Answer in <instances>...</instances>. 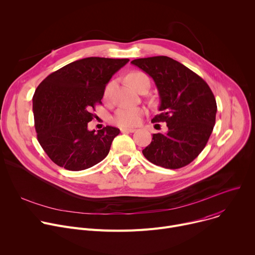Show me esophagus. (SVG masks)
Returning <instances> with one entry per match:
<instances>
[{"instance_id": "1", "label": "esophagus", "mask_w": 255, "mask_h": 255, "mask_svg": "<svg viewBox=\"0 0 255 255\" xmlns=\"http://www.w3.org/2000/svg\"><path fill=\"white\" fill-rule=\"evenodd\" d=\"M136 129L134 128H121V132H129V133H133L135 132Z\"/></svg>"}]
</instances>
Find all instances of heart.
Masks as SVG:
<instances>
[{
	"mask_svg": "<svg viewBox=\"0 0 255 255\" xmlns=\"http://www.w3.org/2000/svg\"><path fill=\"white\" fill-rule=\"evenodd\" d=\"M127 80L129 84L137 90L138 87L141 85L143 81L148 80L147 76L143 74V72L140 71H135L131 72L130 75H128ZM114 87V81L109 82L105 88L104 91V97L108 98L109 95L111 93V90ZM144 114V110L142 108H120L116 111L115 115L113 116V122L121 127H134L137 126L141 122V118Z\"/></svg>",
	"mask_w": 255,
	"mask_h": 255,
	"instance_id": "obj_1",
	"label": "heart"
}]
</instances>
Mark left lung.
Returning <instances> with one entry per match:
<instances>
[{
    "label": "left lung",
    "mask_w": 255,
    "mask_h": 255,
    "mask_svg": "<svg viewBox=\"0 0 255 255\" xmlns=\"http://www.w3.org/2000/svg\"><path fill=\"white\" fill-rule=\"evenodd\" d=\"M154 81L160 98L159 111L151 122H165V134H153L142 150L155 165L176 169L191 163L205 148L212 134L217 104L208 84L193 70L167 56L131 61Z\"/></svg>",
    "instance_id": "obj_1"
}]
</instances>
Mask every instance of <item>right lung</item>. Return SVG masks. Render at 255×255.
I'll return each instance as SVG.
<instances>
[{
	"label": "right lung",
	"mask_w": 255,
	"mask_h": 255,
	"mask_svg": "<svg viewBox=\"0 0 255 255\" xmlns=\"http://www.w3.org/2000/svg\"><path fill=\"white\" fill-rule=\"evenodd\" d=\"M129 61L87 57L59 68L44 79L33 96L37 139L58 166L78 171L102 161L110 151L116 127L88 130L95 106L102 104L106 85Z\"/></svg>",
	"instance_id": "right-lung-1"
}]
</instances>
